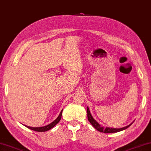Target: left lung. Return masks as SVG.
<instances>
[{
	"label": "left lung",
	"mask_w": 151,
	"mask_h": 151,
	"mask_svg": "<svg viewBox=\"0 0 151 151\" xmlns=\"http://www.w3.org/2000/svg\"><path fill=\"white\" fill-rule=\"evenodd\" d=\"M87 117H88V121L90 122V123H91L93 127H94L96 129L98 130V131H100V132L104 133H117V132H119V131L125 130V129H126L129 127L130 125H132V123H133H133H131V124H129V125H127V126H126V127H122V128H119V129L102 127V126H101L99 124V123H98L94 118H93V117L92 116L91 114H90V111L89 110L88 107H87Z\"/></svg>",
	"instance_id": "obj_1"
}]
</instances>
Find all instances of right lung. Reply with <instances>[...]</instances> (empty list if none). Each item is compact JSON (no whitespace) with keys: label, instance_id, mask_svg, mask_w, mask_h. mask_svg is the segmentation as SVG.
<instances>
[{"label":"right lung","instance_id":"obj_1","mask_svg":"<svg viewBox=\"0 0 151 151\" xmlns=\"http://www.w3.org/2000/svg\"><path fill=\"white\" fill-rule=\"evenodd\" d=\"M62 111H63V109L61 110V113H60L59 116L57 117V118L55 120H54L53 122L51 123L50 124H49L47 125L43 126V127H29V126H27L26 125H24L26 126V127L30 129L34 130V131H38V132H44V131H47L53 128L55 125H57V123H58L60 122V120H61V119Z\"/></svg>","mask_w":151,"mask_h":151}]
</instances>
